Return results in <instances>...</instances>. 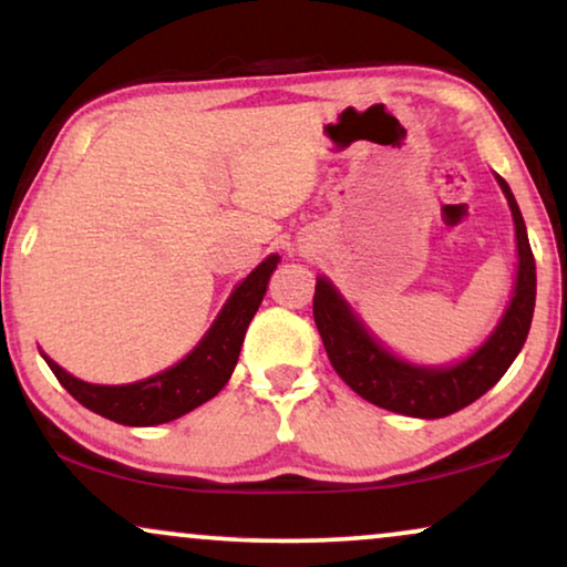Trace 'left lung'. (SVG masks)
Here are the masks:
<instances>
[{"label":"left lung","instance_id":"left-lung-1","mask_svg":"<svg viewBox=\"0 0 567 567\" xmlns=\"http://www.w3.org/2000/svg\"><path fill=\"white\" fill-rule=\"evenodd\" d=\"M493 175L514 216L516 276L498 324L464 359L452 363H415L402 359L369 330V324L328 276H317L315 322L324 351L340 379L371 405L400 415L425 417V421L446 417L483 398L506 374L524 348L532 328L534 299H537V268L514 193L498 173Z\"/></svg>","mask_w":567,"mask_h":567}]
</instances>
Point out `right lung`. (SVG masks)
I'll return each mask as SVG.
<instances>
[{
    "label": "right lung",
    "mask_w": 567,
    "mask_h": 567,
    "mask_svg": "<svg viewBox=\"0 0 567 567\" xmlns=\"http://www.w3.org/2000/svg\"><path fill=\"white\" fill-rule=\"evenodd\" d=\"M278 262H281V258L276 252L258 262L231 289L229 299L224 301L212 328L204 332L196 348L154 377L138 379V382L131 384H92L69 374L43 351L41 355L56 374L61 386L92 413L121 425H136V429L169 423L216 398L224 390V384L229 382L231 371L237 367L247 324L258 312Z\"/></svg>",
    "instance_id": "obj_1"
}]
</instances>
